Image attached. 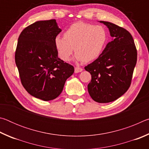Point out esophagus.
<instances>
[{
  "instance_id": "esophagus-1",
  "label": "esophagus",
  "mask_w": 149,
  "mask_h": 149,
  "mask_svg": "<svg viewBox=\"0 0 149 149\" xmlns=\"http://www.w3.org/2000/svg\"><path fill=\"white\" fill-rule=\"evenodd\" d=\"M83 71V69L81 68H79V67H75V73H79Z\"/></svg>"
}]
</instances>
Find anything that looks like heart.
Instances as JSON below:
<instances>
[{"instance_id": "obj_1", "label": "heart", "mask_w": 149, "mask_h": 149, "mask_svg": "<svg viewBox=\"0 0 149 149\" xmlns=\"http://www.w3.org/2000/svg\"><path fill=\"white\" fill-rule=\"evenodd\" d=\"M108 33L101 26L79 22L71 25L64 33V37L54 39L59 57L70 61L75 49L77 61L89 63L97 59L107 45Z\"/></svg>"}]
</instances>
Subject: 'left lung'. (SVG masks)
<instances>
[{"mask_svg": "<svg viewBox=\"0 0 149 149\" xmlns=\"http://www.w3.org/2000/svg\"><path fill=\"white\" fill-rule=\"evenodd\" d=\"M100 22L107 26L113 39L85 70L91 75L87 86L91 97L97 102L107 103L118 99L129 89L137 53L129 31L110 22Z\"/></svg>", "mask_w": 149, "mask_h": 149, "instance_id": "1", "label": "left lung"}]
</instances>
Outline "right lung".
Here are the masks:
<instances>
[{
  "instance_id": "right-lung-1",
  "label": "right lung",
  "mask_w": 149,
  "mask_h": 149,
  "mask_svg": "<svg viewBox=\"0 0 149 149\" xmlns=\"http://www.w3.org/2000/svg\"><path fill=\"white\" fill-rule=\"evenodd\" d=\"M61 31L56 19L41 20L26 27L17 41L15 62L22 84L45 101L58 97L74 72L73 65L58 57L54 39Z\"/></svg>"
}]
</instances>
